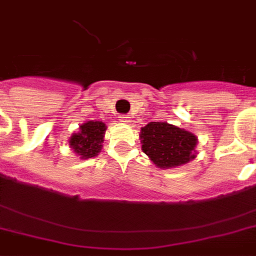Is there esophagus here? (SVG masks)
<instances>
[{"label": "esophagus", "mask_w": 256, "mask_h": 256, "mask_svg": "<svg viewBox=\"0 0 256 256\" xmlns=\"http://www.w3.org/2000/svg\"><path fill=\"white\" fill-rule=\"evenodd\" d=\"M118 120H120V122H122V124H128V122H130V117H128V116H120Z\"/></svg>", "instance_id": "34e87169"}]
</instances>
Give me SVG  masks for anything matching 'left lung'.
<instances>
[{
    "label": "left lung",
    "mask_w": 256,
    "mask_h": 256,
    "mask_svg": "<svg viewBox=\"0 0 256 256\" xmlns=\"http://www.w3.org/2000/svg\"><path fill=\"white\" fill-rule=\"evenodd\" d=\"M139 138L143 152L160 169L182 166L198 154L196 135L166 121H154L142 126Z\"/></svg>",
    "instance_id": "1"
}]
</instances>
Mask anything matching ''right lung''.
<instances>
[{"instance_id":"add662e5","label":"right lung","mask_w":256,"mask_h":256,"mask_svg":"<svg viewBox=\"0 0 256 256\" xmlns=\"http://www.w3.org/2000/svg\"><path fill=\"white\" fill-rule=\"evenodd\" d=\"M106 124L102 121H87L79 126V132H74L69 138V147L80 160H88L96 156L102 150L105 139Z\"/></svg>"}]
</instances>
